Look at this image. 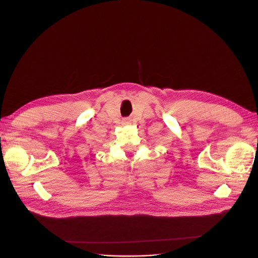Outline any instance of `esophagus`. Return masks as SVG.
<instances>
[{
  "instance_id": "esophagus-1",
  "label": "esophagus",
  "mask_w": 258,
  "mask_h": 258,
  "mask_svg": "<svg viewBox=\"0 0 258 258\" xmlns=\"http://www.w3.org/2000/svg\"><path fill=\"white\" fill-rule=\"evenodd\" d=\"M124 121H129V119H124Z\"/></svg>"
}]
</instances>
